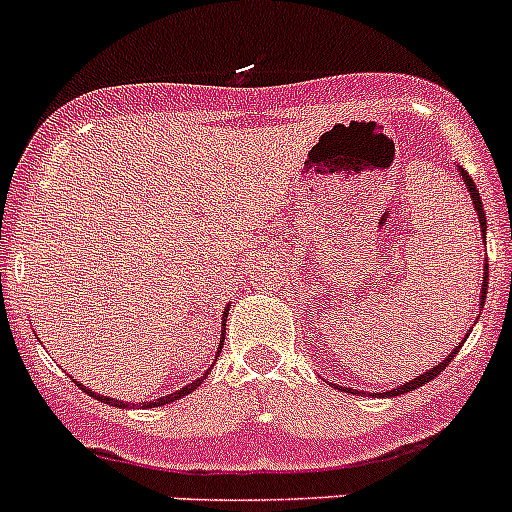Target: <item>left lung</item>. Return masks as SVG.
Returning <instances> with one entry per match:
<instances>
[{
	"mask_svg": "<svg viewBox=\"0 0 512 512\" xmlns=\"http://www.w3.org/2000/svg\"><path fill=\"white\" fill-rule=\"evenodd\" d=\"M460 175H463V180H465V185H468V192H470V200H473V205H475V212H478V222H480V232H483L485 235V212H483V200H480V192H478V187H475V182H473V177L468 175V172L465 170H460ZM485 295H488V265H485V272H483V285H480V302H485ZM463 342H465V337H463ZM463 342H460V345H463ZM460 345L455 347L453 352H450L448 357H445L443 362H440V365H435V367H430L428 372H425V375H420V377H415V380H410V382H405V385H400V388H395V390H390V393H385V395H403V393H410V390H418V388H423L425 382H430L433 380V377H438L440 372L445 370V367L450 365V360H453L455 355H458V350H460Z\"/></svg>",
	"mask_w": 512,
	"mask_h": 512,
	"instance_id": "8db88e82",
	"label": "left lung"
}]
</instances>
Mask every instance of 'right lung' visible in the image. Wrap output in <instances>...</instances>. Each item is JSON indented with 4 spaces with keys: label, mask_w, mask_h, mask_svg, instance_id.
Instances as JSON below:
<instances>
[{
    "label": "right lung",
    "mask_w": 512,
    "mask_h": 512,
    "mask_svg": "<svg viewBox=\"0 0 512 512\" xmlns=\"http://www.w3.org/2000/svg\"><path fill=\"white\" fill-rule=\"evenodd\" d=\"M225 317H227V312H225ZM222 327H225V320H222ZM222 345H225V337H222V340H220V350H222ZM217 355H220V352H217ZM200 385H202V377H200V380L190 382V385H187V388H180V390H177V393L167 395V398L152 400V403H142V408H157V405H167V403H172V400H177V398H182V395H187V393H192V390H197V388H200ZM79 388H82L84 393L92 395V398L102 400V403H107V405H117V408H124V403H117V400H109V398H104V395L92 393V390H87V388H84V385H79ZM127 408H130V405H127Z\"/></svg>",
    "instance_id": "add662e5"
}]
</instances>
